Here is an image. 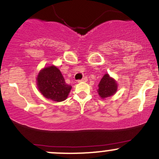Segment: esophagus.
Segmentation results:
<instances>
[{
  "instance_id": "esophagus-1",
  "label": "esophagus",
  "mask_w": 159,
  "mask_h": 159,
  "mask_svg": "<svg viewBox=\"0 0 159 159\" xmlns=\"http://www.w3.org/2000/svg\"><path fill=\"white\" fill-rule=\"evenodd\" d=\"M88 80V78L86 77V76H85V77H83L82 80H78V82H86Z\"/></svg>"
}]
</instances>
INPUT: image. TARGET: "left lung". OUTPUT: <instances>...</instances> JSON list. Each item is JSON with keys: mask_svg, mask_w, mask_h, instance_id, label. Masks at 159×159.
I'll return each instance as SVG.
<instances>
[{"mask_svg": "<svg viewBox=\"0 0 159 159\" xmlns=\"http://www.w3.org/2000/svg\"><path fill=\"white\" fill-rule=\"evenodd\" d=\"M98 93L102 98L114 95L117 89V85L114 80L111 78L108 74H105L100 80L98 85Z\"/></svg>", "mask_w": 159, "mask_h": 159, "instance_id": "8db88e82", "label": "left lung"}]
</instances>
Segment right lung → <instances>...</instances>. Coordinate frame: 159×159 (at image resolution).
Returning a JSON list of instances; mask_svg holds the SVG:
<instances>
[{
	"label": "right lung",
	"mask_w": 159,
	"mask_h": 159,
	"mask_svg": "<svg viewBox=\"0 0 159 159\" xmlns=\"http://www.w3.org/2000/svg\"><path fill=\"white\" fill-rule=\"evenodd\" d=\"M39 89L45 98L61 102L68 97L72 86L66 83L62 73L56 66L43 69L37 77Z\"/></svg>",
	"instance_id": "add662e5"
}]
</instances>
